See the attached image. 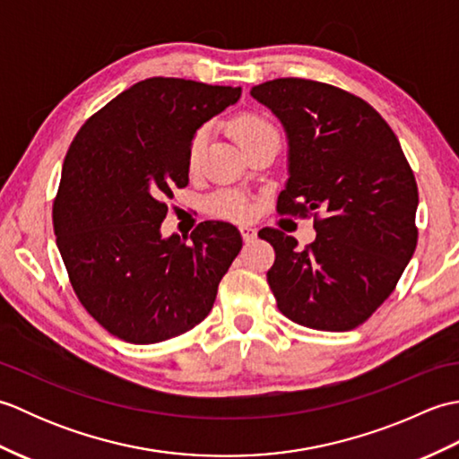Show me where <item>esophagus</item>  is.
I'll return each mask as SVG.
<instances>
[{
    "instance_id": "34e87169",
    "label": "esophagus",
    "mask_w": 459,
    "mask_h": 459,
    "mask_svg": "<svg viewBox=\"0 0 459 459\" xmlns=\"http://www.w3.org/2000/svg\"><path fill=\"white\" fill-rule=\"evenodd\" d=\"M240 235L245 242H252L256 238V229L250 227V224H240Z\"/></svg>"
}]
</instances>
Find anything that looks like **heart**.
<instances>
[{"label": "heart", "instance_id": "1", "mask_svg": "<svg viewBox=\"0 0 459 459\" xmlns=\"http://www.w3.org/2000/svg\"><path fill=\"white\" fill-rule=\"evenodd\" d=\"M232 134H235V138L242 148H248L250 143L270 138V135H278L274 126H272L268 120L260 118L256 114L238 116V118L232 122ZM204 150H207V130L201 128L193 135V140L189 143L187 160H189L191 169L199 168ZM209 204L212 212H217L221 217H227V219H242L247 217L248 212V204L242 199L235 197V195H224V193L214 195Z\"/></svg>", "mask_w": 459, "mask_h": 459}]
</instances>
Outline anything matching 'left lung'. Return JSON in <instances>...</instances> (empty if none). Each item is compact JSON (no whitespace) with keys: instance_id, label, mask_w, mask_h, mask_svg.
Masks as SVG:
<instances>
[{"instance_id":"1","label":"left lung","mask_w":459,"mask_h":459,"mask_svg":"<svg viewBox=\"0 0 459 459\" xmlns=\"http://www.w3.org/2000/svg\"><path fill=\"white\" fill-rule=\"evenodd\" d=\"M250 96L286 132L278 212H314L317 232L304 250L278 229L258 232L276 252L266 276L278 309L311 329H353L393 294L416 250L418 187L401 142L373 106L331 84L276 79Z\"/></svg>"}]
</instances>
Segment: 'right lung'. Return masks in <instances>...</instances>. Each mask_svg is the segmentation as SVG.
Instances as JSON below:
<instances>
[{
    "mask_svg": "<svg viewBox=\"0 0 459 459\" xmlns=\"http://www.w3.org/2000/svg\"><path fill=\"white\" fill-rule=\"evenodd\" d=\"M240 86L145 79L96 112L68 148L53 204L56 247L86 311L128 343L178 337L209 316L242 248L235 224L161 235L165 199L189 183V143Z\"/></svg>",
    "mask_w": 459,
    "mask_h": 459,
    "instance_id": "obj_1",
    "label": "right lung"
}]
</instances>
